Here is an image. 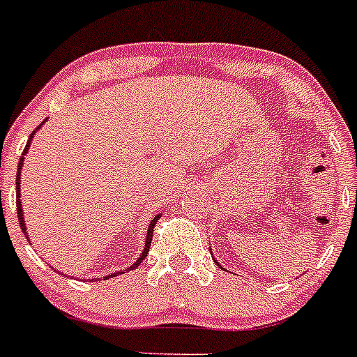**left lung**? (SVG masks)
Returning <instances> with one entry per match:
<instances>
[{"instance_id":"8db88e82","label":"left lung","mask_w":357,"mask_h":357,"mask_svg":"<svg viewBox=\"0 0 357 357\" xmlns=\"http://www.w3.org/2000/svg\"><path fill=\"white\" fill-rule=\"evenodd\" d=\"M215 264H218V261H215ZM218 266H219V264H218Z\"/></svg>"}]
</instances>
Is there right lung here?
Here are the masks:
<instances>
[{"label": "right lung", "instance_id": "1", "mask_svg": "<svg viewBox=\"0 0 357 357\" xmlns=\"http://www.w3.org/2000/svg\"><path fill=\"white\" fill-rule=\"evenodd\" d=\"M40 127V126H38ZM35 136V130L33 132H31V136H29V139H28V145L24 146V152H22V157L21 159H19V166H17V178H15V196H17V202H15V204H17V218H19V225H21V230H22V234L26 235V238H28V230H26V225H24V218H22V205H21V200H19V198H21V188H19V182H21V169H22V161H24V153H28V150H29V143H31V138H33ZM159 218H161V214H157L155 218L152 219V221H150V225H149V230H146V241H145V250H143V253L139 255V258L136 261H134L132 266L129 267V269H126V271H130V269H136V267L139 266V264H142L143 260H145V257L146 255H149V248H150V243H152V234H153V227H155V223L157 221H159ZM119 274H123L122 271H119V273H113V274H107L106 276V280H109V278H113V276H119ZM97 281V280H96Z\"/></svg>", "mask_w": 357, "mask_h": 357}]
</instances>
